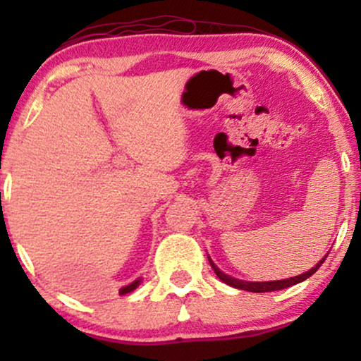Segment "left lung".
Wrapping results in <instances>:
<instances>
[{
	"instance_id": "obj_1",
	"label": "left lung",
	"mask_w": 361,
	"mask_h": 361,
	"mask_svg": "<svg viewBox=\"0 0 361 361\" xmlns=\"http://www.w3.org/2000/svg\"><path fill=\"white\" fill-rule=\"evenodd\" d=\"M324 259H326V256H324V258H322L321 261H319L316 267L310 268L309 271L302 273V275H299V276H292V279H287V280H275V281H243V280L233 279V276L226 275V273H222L221 270H219L217 267H215L214 261L210 259V256H209L210 267L214 268L215 275H217L219 279H221V280L224 281V283L231 285V287H234V288L247 290V292H256V293H261V292H275V290H283V288H287V287H292V285H295V283H300V281H304L305 279H309L310 275H314V273H316V271L319 270V267H321V264L324 263Z\"/></svg>"
}]
</instances>
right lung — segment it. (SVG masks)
Listing matches in <instances>:
<instances>
[{"label":"right lung","instance_id":"right-lung-1","mask_svg":"<svg viewBox=\"0 0 361 361\" xmlns=\"http://www.w3.org/2000/svg\"><path fill=\"white\" fill-rule=\"evenodd\" d=\"M139 283H140V279H139V280H135V281H132V283H130V285H127V287H122V288H120V290H118V293H120V295H126V293H130L132 290L137 288V285H139Z\"/></svg>","mask_w":361,"mask_h":361}]
</instances>
